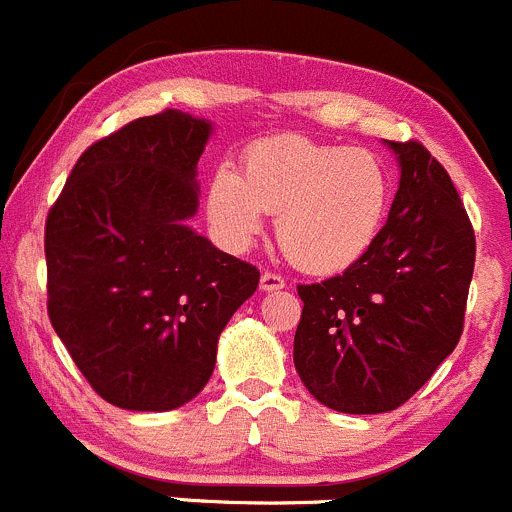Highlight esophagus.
Returning <instances> with one entry per match:
<instances>
[{
    "label": "esophagus",
    "instance_id": "34e87169",
    "mask_svg": "<svg viewBox=\"0 0 512 512\" xmlns=\"http://www.w3.org/2000/svg\"><path fill=\"white\" fill-rule=\"evenodd\" d=\"M286 286V281H283L278 273H271V271H263L261 273V291H281V288Z\"/></svg>",
    "mask_w": 512,
    "mask_h": 512
}]
</instances>
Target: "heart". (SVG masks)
I'll return each mask as SVG.
<instances>
[{
	"label": "heart",
	"mask_w": 512,
	"mask_h": 512,
	"mask_svg": "<svg viewBox=\"0 0 512 512\" xmlns=\"http://www.w3.org/2000/svg\"><path fill=\"white\" fill-rule=\"evenodd\" d=\"M391 204V179L363 149L281 139L256 146L244 176L221 166L209 219L231 249H249L276 214L283 254L311 273H338L366 256Z\"/></svg>",
	"instance_id": "heart-1"
}]
</instances>
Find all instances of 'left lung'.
<instances>
[{
  "instance_id": "left-lung-1",
  "label": "left lung",
  "mask_w": 512,
  "mask_h": 512,
  "mask_svg": "<svg viewBox=\"0 0 512 512\" xmlns=\"http://www.w3.org/2000/svg\"><path fill=\"white\" fill-rule=\"evenodd\" d=\"M401 166L388 221L341 276L298 286L293 363L341 413H388L453 353L463 333L475 234L448 171L418 141H386Z\"/></svg>"
}]
</instances>
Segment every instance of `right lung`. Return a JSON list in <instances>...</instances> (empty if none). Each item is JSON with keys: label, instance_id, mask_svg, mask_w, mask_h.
Instances as JSON below:
<instances>
[{"label": "right lung", "instance_id": "obj_1", "mask_svg": "<svg viewBox=\"0 0 512 512\" xmlns=\"http://www.w3.org/2000/svg\"><path fill=\"white\" fill-rule=\"evenodd\" d=\"M211 121L141 116L79 156L47 216V311L106 403L174 411L201 393L258 268L186 221L199 209Z\"/></svg>", "mask_w": 512, "mask_h": 512}]
</instances>
